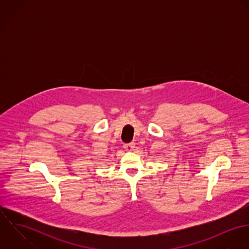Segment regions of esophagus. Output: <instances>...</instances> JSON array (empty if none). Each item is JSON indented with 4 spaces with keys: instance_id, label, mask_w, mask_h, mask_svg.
<instances>
[{
    "instance_id": "esophagus-1",
    "label": "esophagus",
    "mask_w": 249,
    "mask_h": 249,
    "mask_svg": "<svg viewBox=\"0 0 249 249\" xmlns=\"http://www.w3.org/2000/svg\"><path fill=\"white\" fill-rule=\"evenodd\" d=\"M124 147L125 150L127 151H132L133 148L135 147V143L134 142H128V143H124Z\"/></svg>"
}]
</instances>
